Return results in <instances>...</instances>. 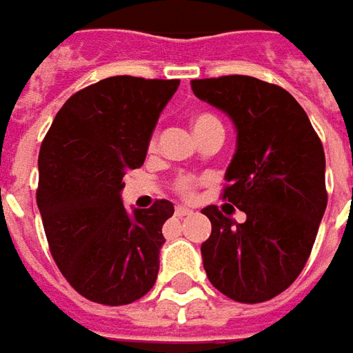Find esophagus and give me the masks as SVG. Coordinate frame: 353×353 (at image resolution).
<instances>
[{"label": "esophagus", "instance_id": "34e87169", "mask_svg": "<svg viewBox=\"0 0 353 353\" xmlns=\"http://www.w3.org/2000/svg\"><path fill=\"white\" fill-rule=\"evenodd\" d=\"M192 210H188V208H184V206H176L174 208V216H179V218H184V216H190Z\"/></svg>", "mask_w": 353, "mask_h": 353}]
</instances>
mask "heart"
I'll list each match as a JSON object with an SVG mask.
<instances>
[{"label": "heart", "instance_id": "b5f03b06", "mask_svg": "<svg viewBox=\"0 0 353 353\" xmlns=\"http://www.w3.org/2000/svg\"><path fill=\"white\" fill-rule=\"evenodd\" d=\"M192 129H194L196 135L198 133H202V131H208V129H220V131H224L220 119L216 116H212V114H206V112L196 114V116L192 117ZM155 147L157 133H153L151 139H149V151H155ZM196 186L198 179L196 176H190V174H183V176H179V179L174 181V190H176L183 198H194V194H196Z\"/></svg>", "mask_w": 353, "mask_h": 353}]
</instances>
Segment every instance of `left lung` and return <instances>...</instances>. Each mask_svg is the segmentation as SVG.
<instances>
[{
  "label": "left lung",
  "instance_id": "left-lung-1",
  "mask_svg": "<svg viewBox=\"0 0 353 353\" xmlns=\"http://www.w3.org/2000/svg\"><path fill=\"white\" fill-rule=\"evenodd\" d=\"M194 96L222 110L237 131L224 200L245 212L237 224L218 206L202 243L210 283L237 303H265L289 289L312 251L326 210V159L301 103L253 76L190 82Z\"/></svg>",
  "mask_w": 353,
  "mask_h": 353
}]
</instances>
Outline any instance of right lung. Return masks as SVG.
<instances>
[{
  "label": "right lung",
  "mask_w": 353,
  "mask_h": 353,
  "mask_svg": "<svg viewBox=\"0 0 353 353\" xmlns=\"http://www.w3.org/2000/svg\"><path fill=\"white\" fill-rule=\"evenodd\" d=\"M179 80L112 76L59 110L39 153L37 206L48 248L72 289L92 303L129 305L153 289L169 200L129 214L123 176L141 167Z\"/></svg>",
  "instance_id": "1"
}]
</instances>
